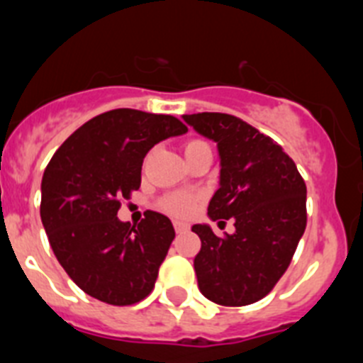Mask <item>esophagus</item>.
<instances>
[{
	"instance_id": "1",
	"label": "esophagus",
	"mask_w": 363,
	"mask_h": 363,
	"mask_svg": "<svg viewBox=\"0 0 363 363\" xmlns=\"http://www.w3.org/2000/svg\"><path fill=\"white\" fill-rule=\"evenodd\" d=\"M174 228H175V233H179V235H181V233H186L189 229V225L186 222H181V220H175L174 222Z\"/></svg>"
}]
</instances>
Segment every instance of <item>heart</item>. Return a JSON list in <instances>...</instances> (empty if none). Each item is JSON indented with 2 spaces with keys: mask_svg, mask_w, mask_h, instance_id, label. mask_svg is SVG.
<instances>
[{
  "mask_svg": "<svg viewBox=\"0 0 363 363\" xmlns=\"http://www.w3.org/2000/svg\"><path fill=\"white\" fill-rule=\"evenodd\" d=\"M202 145H206L204 141H197V140L188 141V143L184 145V154H188V152L193 150V148L202 147ZM161 206L166 209V211L172 213V215L186 216L195 209V197L189 195V193H174V195H168V197L161 202Z\"/></svg>",
  "mask_w": 363,
  "mask_h": 363,
  "instance_id": "1",
  "label": "heart"
}]
</instances>
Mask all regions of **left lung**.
<instances>
[{
    "label": "left lung",
    "instance_id": "left-lung-1",
    "mask_svg": "<svg viewBox=\"0 0 363 363\" xmlns=\"http://www.w3.org/2000/svg\"><path fill=\"white\" fill-rule=\"evenodd\" d=\"M182 120L218 150V189L208 216L235 220V233L222 238L208 223L191 228L202 243L193 259L199 290L222 306L252 304L292 262L306 228V184L283 148L240 118L199 113Z\"/></svg>",
    "mask_w": 363,
    "mask_h": 363
}]
</instances>
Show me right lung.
Instances as JSON below:
<instances>
[{"label":"right lung","mask_w":363,"mask_h":363,"mask_svg":"<svg viewBox=\"0 0 363 363\" xmlns=\"http://www.w3.org/2000/svg\"><path fill=\"white\" fill-rule=\"evenodd\" d=\"M186 132L168 114L114 109L77 128L53 154L40 182V220L55 258L87 296L127 306L152 292L174 225L155 211L130 225L118 209L140 188L148 150Z\"/></svg>","instance_id":"obj_1"}]
</instances>
